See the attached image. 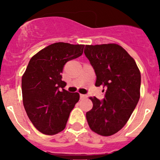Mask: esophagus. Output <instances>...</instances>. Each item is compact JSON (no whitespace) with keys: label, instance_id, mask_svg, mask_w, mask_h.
Instances as JSON below:
<instances>
[{"label":"esophagus","instance_id":"1","mask_svg":"<svg viewBox=\"0 0 160 160\" xmlns=\"http://www.w3.org/2000/svg\"><path fill=\"white\" fill-rule=\"evenodd\" d=\"M87 98V95L85 94H80V99H84Z\"/></svg>","mask_w":160,"mask_h":160}]
</instances>
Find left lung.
I'll return each instance as SVG.
<instances>
[{
    "mask_svg": "<svg viewBox=\"0 0 160 160\" xmlns=\"http://www.w3.org/2000/svg\"><path fill=\"white\" fill-rule=\"evenodd\" d=\"M87 56L102 86V101L90 97L93 108L86 113L90 128L102 136L117 133L125 125L140 98L141 73L135 59L114 43L86 45Z\"/></svg>",
    "mask_w": 160,
    "mask_h": 160,
    "instance_id": "1",
    "label": "left lung"
}]
</instances>
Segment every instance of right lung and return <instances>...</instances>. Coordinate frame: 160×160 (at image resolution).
<instances>
[{
  "label": "right lung",
  "instance_id": "1",
  "mask_svg": "<svg viewBox=\"0 0 160 160\" xmlns=\"http://www.w3.org/2000/svg\"><path fill=\"white\" fill-rule=\"evenodd\" d=\"M83 48L84 45L66 42L49 45L31 58L22 75L24 107L32 123L42 134L62 132L80 99L79 93L63 89L67 83L61 73L66 62L81 56Z\"/></svg>",
  "mask_w": 160,
  "mask_h": 160
}]
</instances>
